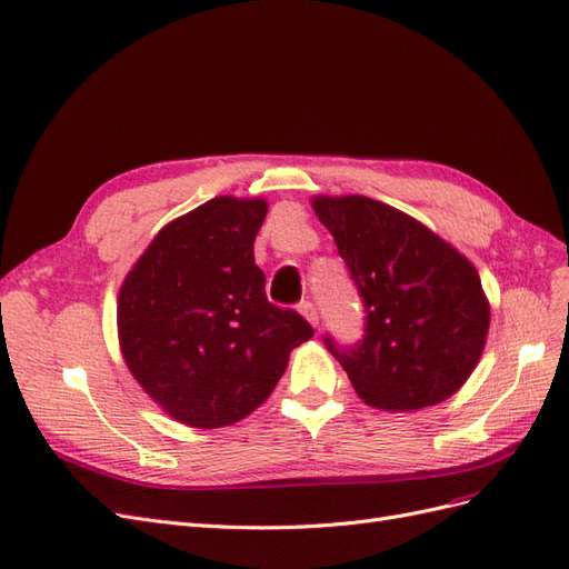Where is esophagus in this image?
<instances>
[{
    "mask_svg": "<svg viewBox=\"0 0 569 569\" xmlns=\"http://www.w3.org/2000/svg\"><path fill=\"white\" fill-rule=\"evenodd\" d=\"M299 311H301V316H303L308 322H311L313 327L318 325V311H316V306H313L311 301H301V303H299Z\"/></svg>",
    "mask_w": 569,
    "mask_h": 569,
    "instance_id": "1",
    "label": "esophagus"
}]
</instances>
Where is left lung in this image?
<instances>
[{
    "instance_id": "left-lung-1",
    "label": "left lung",
    "mask_w": 569,
    "mask_h": 569,
    "mask_svg": "<svg viewBox=\"0 0 569 569\" xmlns=\"http://www.w3.org/2000/svg\"><path fill=\"white\" fill-rule=\"evenodd\" d=\"M363 301V339L322 341L368 406L418 410L453 396L481 356L489 303L479 274L418 220L368 197H318Z\"/></svg>"
}]
</instances>
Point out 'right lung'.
Instances as JSON below:
<instances>
[{
	"instance_id": "right-lung-1",
	"label": "right lung",
	"mask_w": 569,
	"mask_h": 569,
	"mask_svg": "<svg viewBox=\"0 0 569 569\" xmlns=\"http://www.w3.org/2000/svg\"><path fill=\"white\" fill-rule=\"evenodd\" d=\"M263 199L216 197L166 226L118 295L123 358L168 416L201 429L261 406L289 351L313 337L295 308L266 297L253 263Z\"/></svg>"
}]
</instances>
